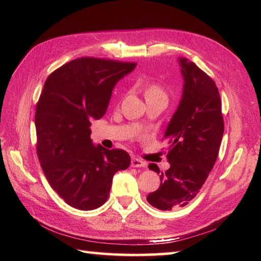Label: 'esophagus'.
<instances>
[{
    "instance_id": "1",
    "label": "esophagus",
    "mask_w": 261,
    "mask_h": 261,
    "mask_svg": "<svg viewBox=\"0 0 261 261\" xmlns=\"http://www.w3.org/2000/svg\"><path fill=\"white\" fill-rule=\"evenodd\" d=\"M147 165L146 162L141 161L140 159H137V158H132L130 161V167L133 168H145Z\"/></svg>"
}]
</instances>
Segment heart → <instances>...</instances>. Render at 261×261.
Here are the masks:
<instances>
[{"instance_id": "1", "label": "heart", "mask_w": 261, "mask_h": 261, "mask_svg": "<svg viewBox=\"0 0 261 261\" xmlns=\"http://www.w3.org/2000/svg\"><path fill=\"white\" fill-rule=\"evenodd\" d=\"M146 98H150V97H155V96H163L165 97V93L163 92V90L160 88L159 86H150L146 89Z\"/></svg>"}]
</instances>
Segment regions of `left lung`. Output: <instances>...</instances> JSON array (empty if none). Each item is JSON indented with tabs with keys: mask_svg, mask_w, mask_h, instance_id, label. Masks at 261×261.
<instances>
[{
	"mask_svg": "<svg viewBox=\"0 0 261 261\" xmlns=\"http://www.w3.org/2000/svg\"><path fill=\"white\" fill-rule=\"evenodd\" d=\"M183 91L172 115L164 139L170 168L161 173V183L147 201L164 211L184 207L199 193L218 158L224 123L217 86L211 78L186 58H178ZM149 169L160 173L155 163Z\"/></svg>",
	"mask_w": 261,
	"mask_h": 261,
	"instance_id": "1",
	"label": "left lung"
}]
</instances>
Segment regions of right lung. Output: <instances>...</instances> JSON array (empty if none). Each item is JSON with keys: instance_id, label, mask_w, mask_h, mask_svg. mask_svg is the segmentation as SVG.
<instances>
[{"instance_id": "right-lung-1", "label": "right lung", "mask_w": 261, "mask_h": 261, "mask_svg": "<svg viewBox=\"0 0 261 261\" xmlns=\"http://www.w3.org/2000/svg\"><path fill=\"white\" fill-rule=\"evenodd\" d=\"M135 67L82 58L54 70L44 83L35 116L37 153L51 187L70 207L102 206L115 173L129 167L124 150L92 143L90 121L106 114L115 85Z\"/></svg>"}]
</instances>
